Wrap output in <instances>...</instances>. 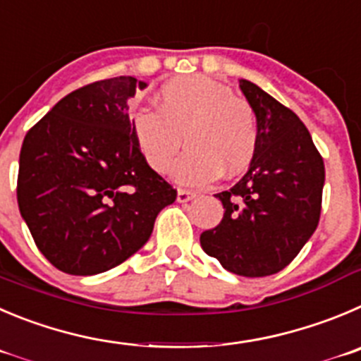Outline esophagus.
<instances>
[{"mask_svg": "<svg viewBox=\"0 0 361 361\" xmlns=\"http://www.w3.org/2000/svg\"><path fill=\"white\" fill-rule=\"evenodd\" d=\"M194 197H196V192L185 190V188H180V190H178V201H180V203H187V201L194 200Z\"/></svg>", "mask_w": 361, "mask_h": 361, "instance_id": "obj_1", "label": "esophagus"}]
</instances>
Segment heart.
I'll return each mask as SVG.
<instances>
[{"label":"heart","instance_id":"obj_1","mask_svg":"<svg viewBox=\"0 0 361 361\" xmlns=\"http://www.w3.org/2000/svg\"><path fill=\"white\" fill-rule=\"evenodd\" d=\"M157 110L131 116L135 140L157 173L173 165L181 146L188 151L174 167L181 185H203L221 173L235 176L247 169L258 147V119L252 104L233 96L230 87L207 76H181L158 90Z\"/></svg>","mask_w":361,"mask_h":361}]
</instances>
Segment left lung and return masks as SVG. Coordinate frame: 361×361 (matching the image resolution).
Masks as SVG:
<instances>
[{
	"mask_svg": "<svg viewBox=\"0 0 361 361\" xmlns=\"http://www.w3.org/2000/svg\"><path fill=\"white\" fill-rule=\"evenodd\" d=\"M258 119V147L249 171L219 192L224 217L201 233V247L226 271L245 278L287 267L317 230L324 160L302 121L247 80H238Z\"/></svg>",
	"mask_w": 361,
	"mask_h": 361,
	"instance_id": "obj_1",
	"label": "left lung"
}]
</instances>
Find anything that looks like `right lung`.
Segmentation results:
<instances>
[{
    "instance_id": "obj_1",
    "label": "right lung",
    "mask_w": 361,
    "mask_h": 361,
    "mask_svg": "<svg viewBox=\"0 0 361 361\" xmlns=\"http://www.w3.org/2000/svg\"><path fill=\"white\" fill-rule=\"evenodd\" d=\"M146 83L117 76L73 90L23 140L18 203L59 271L92 276L139 251L176 188L149 167L128 116Z\"/></svg>"
}]
</instances>
